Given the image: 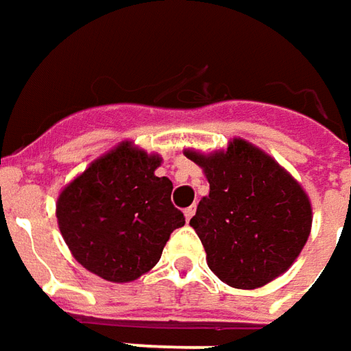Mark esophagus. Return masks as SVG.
<instances>
[{
    "instance_id": "obj_1",
    "label": "esophagus",
    "mask_w": 351,
    "mask_h": 351,
    "mask_svg": "<svg viewBox=\"0 0 351 351\" xmlns=\"http://www.w3.org/2000/svg\"><path fill=\"white\" fill-rule=\"evenodd\" d=\"M195 215V206H190L188 209H184V217H186V221H190L192 217Z\"/></svg>"
}]
</instances>
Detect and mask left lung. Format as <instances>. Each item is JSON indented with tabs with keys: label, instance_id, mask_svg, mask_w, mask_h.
Returning a JSON list of instances; mask_svg holds the SVG:
<instances>
[{
	"label": "left lung",
	"instance_id": "obj_1",
	"mask_svg": "<svg viewBox=\"0 0 351 351\" xmlns=\"http://www.w3.org/2000/svg\"><path fill=\"white\" fill-rule=\"evenodd\" d=\"M209 182L190 225L206 247L207 265L232 288L275 280L300 256L311 232L304 188L271 156L234 138L225 152L188 149Z\"/></svg>",
	"mask_w": 351,
	"mask_h": 351
}]
</instances>
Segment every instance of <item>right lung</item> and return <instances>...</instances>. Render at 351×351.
Here are the masks:
<instances>
[{
	"mask_svg": "<svg viewBox=\"0 0 351 351\" xmlns=\"http://www.w3.org/2000/svg\"><path fill=\"white\" fill-rule=\"evenodd\" d=\"M161 157L123 142L63 188L57 223L71 254L109 282H130L154 269L184 215L171 202L173 182L157 176Z\"/></svg>",
	"mask_w": 351,
	"mask_h": 351,
	"instance_id": "1",
	"label": "right lung"
}]
</instances>
